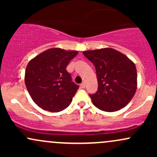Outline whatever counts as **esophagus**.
Segmentation results:
<instances>
[{
	"instance_id": "obj_1",
	"label": "esophagus",
	"mask_w": 157,
	"mask_h": 157,
	"mask_svg": "<svg viewBox=\"0 0 157 157\" xmlns=\"http://www.w3.org/2000/svg\"><path fill=\"white\" fill-rule=\"evenodd\" d=\"M80 87L82 88V89H84V88L86 87V82H82V83L80 84Z\"/></svg>"
}]
</instances>
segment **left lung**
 <instances>
[{
  "label": "left lung",
  "instance_id": "obj_1",
  "mask_svg": "<svg viewBox=\"0 0 157 157\" xmlns=\"http://www.w3.org/2000/svg\"><path fill=\"white\" fill-rule=\"evenodd\" d=\"M83 55L95 66L98 90L89 96L97 109L113 112L132 100L137 88L134 63L111 48L84 51Z\"/></svg>",
  "mask_w": 157,
  "mask_h": 157
}]
</instances>
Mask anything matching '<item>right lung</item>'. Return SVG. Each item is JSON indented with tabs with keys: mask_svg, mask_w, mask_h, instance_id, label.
Segmentation results:
<instances>
[{
	"mask_svg": "<svg viewBox=\"0 0 157 157\" xmlns=\"http://www.w3.org/2000/svg\"><path fill=\"white\" fill-rule=\"evenodd\" d=\"M78 54L52 48L41 52L29 62L25 84L33 101L45 111L59 112L68 107L79 86L66 71L68 63Z\"/></svg>",
	"mask_w": 157,
	"mask_h": 157,
	"instance_id": "obj_1",
	"label": "right lung"
}]
</instances>
